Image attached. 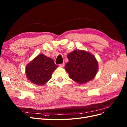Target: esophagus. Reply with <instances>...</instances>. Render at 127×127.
I'll return each instance as SVG.
<instances>
[{
  "label": "esophagus",
  "instance_id": "34e87169",
  "mask_svg": "<svg viewBox=\"0 0 127 127\" xmlns=\"http://www.w3.org/2000/svg\"><path fill=\"white\" fill-rule=\"evenodd\" d=\"M64 66V63H63V64H59V66L61 67H63Z\"/></svg>",
  "mask_w": 127,
  "mask_h": 127
}]
</instances>
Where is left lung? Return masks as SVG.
Instances as JSON below:
<instances>
[{"mask_svg": "<svg viewBox=\"0 0 127 127\" xmlns=\"http://www.w3.org/2000/svg\"><path fill=\"white\" fill-rule=\"evenodd\" d=\"M69 61L64 67L69 77L83 84L93 79L98 70V63L95 56L85 50H74L67 55Z\"/></svg>", "mask_w": 127, "mask_h": 127, "instance_id": "8db88e82", "label": "left lung"}]
</instances>
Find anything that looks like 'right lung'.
Instances as JSON below:
<instances>
[{
  "label": "right lung",
  "mask_w": 127,
  "mask_h": 127,
  "mask_svg": "<svg viewBox=\"0 0 127 127\" xmlns=\"http://www.w3.org/2000/svg\"><path fill=\"white\" fill-rule=\"evenodd\" d=\"M57 67L52 59L40 54L26 65V78L33 84L43 85L51 79L52 72Z\"/></svg>",
  "instance_id": "add662e5"
}]
</instances>
